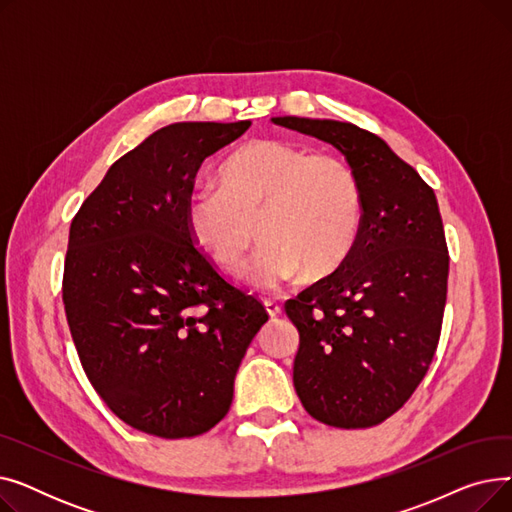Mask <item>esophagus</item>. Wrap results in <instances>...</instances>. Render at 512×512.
<instances>
[{"label": "esophagus", "instance_id": "1", "mask_svg": "<svg viewBox=\"0 0 512 512\" xmlns=\"http://www.w3.org/2000/svg\"><path fill=\"white\" fill-rule=\"evenodd\" d=\"M263 307H265V311H267V315H270V317L282 315V305H278L276 301H265Z\"/></svg>", "mask_w": 512, "mask_h": 512}]
</instances>
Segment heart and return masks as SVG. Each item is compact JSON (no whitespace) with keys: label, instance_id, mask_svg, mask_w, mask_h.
<instances>
[{"label":"heart","instance_id":"b5f03b06","mask_svg":"<svg viewBox=\"0 0 512 512\" xmlns=\"http://www.w3.org/2000/svg\"><path fill=\"white\" fill-rule=\"evenodd\" d=\"M218 184L188 197L186 230L228 272L242 270L261 234L265 242L249 270L259 288L276 290L303 270L334 272L359 236L361 186L336 155L257 139L224 159Z\"/></svg>","mask_w":512,"mask_h":512}]
</instances>
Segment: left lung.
I'll return each mask as SVG.
<instances>
[{"label": "left lung", "mask_w": 512, "mask_h": 512, "mask_svg": "<svg viewBox=\"0 0 512 512\" xmlns=\"http://www.w3.org/2000/svg\"><path fill=\"white\" fill-rule=\"evenodd\" d=\"M272 122L336 147L363 197L351 253L286 303L301 336L294 390L321 423L378 425L411 398L440 340L448 249L438 199L373 132L297 116Z\"/></svg>", "instance_id": "1"}]
</instances>
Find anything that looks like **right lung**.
<instances>
[{
    "label": "right lung",
    "mask_w": 512,
    "mask_h": 512,
    "mask_svg": "<svg viewBox=\"0 0 512 512\" xmlns=\"http://www.w3.org/2000/svg\"><path fill=\"white\" fill-rule=\"evenodd\" d=\"M249 120L176 122L107 170L70 224L62 297L89 382L124 423L159 438L209 432L263 305L195 249L184 209L203 161Z\"/></svg>",
    "instance_id": "add662e5"
}]
</instances>
